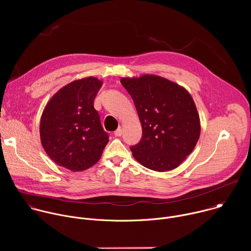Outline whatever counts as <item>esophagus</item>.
<instances>
[{"instance_id": "obj_1", "label": "esophagus", "mask_w": 251, "mask_h": 251, "mask_svg": "<svg viewBox=\"0 0 251 251\" xmlns=\"http://www.w3.org/2000/svg\"><path fill=\"white\" fill-rule=\"evenodd\" d=\"M114 135H115L116 137H120V136L122 135V130H121V128H118V129L114 132Z\"/></svg>"}]
</instances>
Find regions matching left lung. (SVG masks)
<instances>
[{
	"label": "left lung",
	"instance_id": "8db88e82",
	"mask_svg": "<svg viewBox=\"0 0 251 251\" xmlns=\"http://www.w3.org/2000/svg\"><path fill=\"white\" fill-rule=\"evenodd\" d=\"M142 125V138L130 147L144 167L166 172L180 165L197 145L201 124L195 102L180 85L156 75L122 78Z\"/></svg>",
	"mask_w": 251,
	"mask_h": 251
}]
</instances>
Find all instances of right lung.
<instances>
[{"mask_svg":"<svg viewBox=\"0 0 251 251\" xmlns=\"http://www.w3.org/2000/svg\"><path fill=\"white\" fill-rule=\"evenodd\" d=\"M102 86L95 77L62 87L48 103L41 119L42 144L50 158L70 171H83L100 159L109 141L93 102Z\"/></svg>","mask_w":251,"mask_h":251,"instance_id":"add662e5","label":"right lung"}]
</instances>
